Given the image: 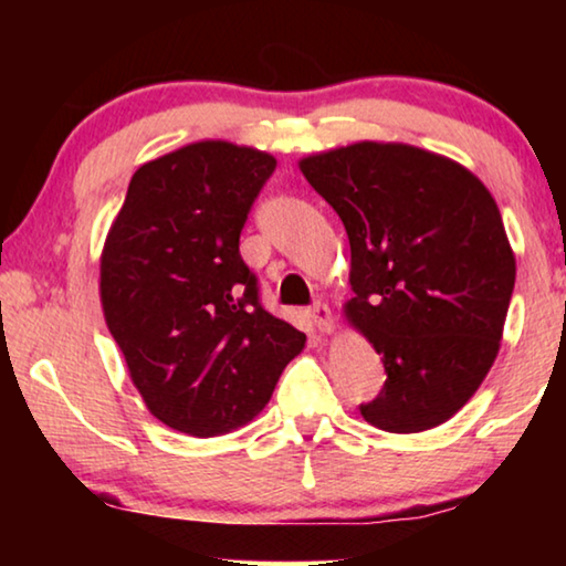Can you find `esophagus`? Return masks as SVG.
Masks as SVG:
<instances>
[{
  "label": "esophagus",
  "mask_w": 566,
  "mask_h": 566,
  "mask_svg": "<svg viewBox=\"0 0 566 566\" xmlns=\"http://www.w3.org/2000/svg\"><path fill=\"white\" fill-rule=\"evenodd\" d=\"M308 316H312L314 327L319 332L332 329V312H329L327 304H322V301H314L312 308H308Z\"/></svg>",
  "instance_id": "34e87169"
}]
</instances>
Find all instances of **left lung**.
Wrapping results in <instances>:
<instances>
[{
	"mask_svg": "<svg viewBox=\"0 0 566 566\" xmlns=\"http://www.w3.org/2000/svg\"><path fill=\"white\" fill-rule=\"evenodd\" d=\"M350 239L347 319L384 355L360 415L420 432L471 399L500 350L515 258L490 190L455 161L363 142L301 161Z\"/></svg>",
	"mask_w": 566,
	"mask_h": 566,
	"instance_id": "8db88e82",
	"label": "left lung"
}]
</instances>
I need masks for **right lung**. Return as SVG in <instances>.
<instances>
[{
	"label": "right lung",
	"mask_w": 566,
	"mask_h": 566,
	"mask_svg": "<svg viewBox=\"0 0 566 566\" xmlns=\"http://www.w3.org/2000/svg\"><path fill=\"white\" fill-rule=\"evenodd\" d=\"M273 172L265 151L200 142L130 177L99 260V296L138 394L167 428L198 438L242 428L306 343L262 306L239 254Z\"/></svg>",
	"instance_id": "1"
}]
</instances>
